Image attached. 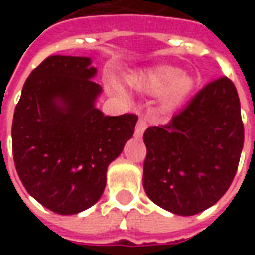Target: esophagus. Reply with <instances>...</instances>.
I'll list each match as a JSON object with an SVG mask.
<instances>
[{"mask_svg": "<svg viewBox=\"0 0 255 255\" xmlns=\"http://www.w3.org/2000/svg\"><path fill=\"white\" fill-rule=\"evenodd\" d=\"M147 126H149V119H147V116L139 117L138 123H136V127H135V136L138 139L142 138V135H143L144 129L147 128Z\"/></svg>", "mask_w": 255, "mask_h": 255, "instance_id": "1", "label": "esophagus"}]
</instances>
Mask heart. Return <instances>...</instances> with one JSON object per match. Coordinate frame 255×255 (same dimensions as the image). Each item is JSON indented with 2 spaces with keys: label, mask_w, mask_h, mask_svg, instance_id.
I'll return each mask as SVG.
<instances>
[{
  "label": "heart",
  "mask_w": 255,
  "mask_h": 255,
  "mask_svg": "<svg viewBox=\"0 0 255 255\" xmlns=\"http://www.w3.org/2000/svg\"><path fill=\"white\" fill-rule=\"evenodd\" d=\"M135 89L149 94H162V104L171 108L179 104L194 87V80L182 75V71L173 67H157L146 71L133 79Z\"/></svg>",
  "instance_id": "b5f03b06"
}]
</instances>
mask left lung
Instances as JSON below:
<instances>
[{
	"label": "left lung",
	"mask_w": 255,
	"mask_h": 255,
	"mask_svg": "<svg viewBox=\"0 0 255 255\" xmlns=\"http://www.w3.org/2000/svg\"><path fill=\"white\" fill-rule=\"evenodd\" d=\"M143 187L160 208L194 216L230 188L241 160L245 128L235 84L208 83L164 126L144 131Z\"/></svg>",
	"instance_id": "obj_1"
}]
</instances>
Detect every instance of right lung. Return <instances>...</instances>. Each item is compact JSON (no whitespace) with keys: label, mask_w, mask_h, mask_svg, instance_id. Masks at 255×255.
Returning <instances> with one entry per match:
<instances>
[{"label":"right lung","mask_w":255,"mask_h":255,"mask_svg":"<svg viewBox=\"0 0 255 255\" xmlns=\"http://www.w3.org/2000/svg\"><path fill=\"white\" fill-rule=\"evenodd\" d=\"M91 58L50 56L25 80L12 123L16 171L31 197L75 214L102 195L106 169L132 138L138 116H105Z\"/></svg>","instance_id":"right-lung-1"}]
</instances>
